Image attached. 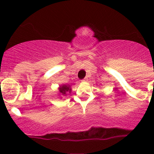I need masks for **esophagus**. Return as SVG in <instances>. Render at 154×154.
Listing matches in <instances>:
<instances>
[{"instance_id":"esophagus-1","label":"esophagus","mask_w":154,"mask_h":154,"mask_svg":"<svg viewBox=\"0 0 154 154\" xmlns=\"http://www.w3.org/2000/svg\"><path fill=\"white\" fill-rule=\"evenodd\" d=\"M87 80H88V77H85L84 79H83V81H84V82H86Z\"/></svg>"}]
</instances>
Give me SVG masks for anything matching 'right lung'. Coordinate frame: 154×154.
Returning a JSON list of instances; mask_svg holds the SVG:
<instances>
[{"label": "right lung", "mask_w": 154, "mask_h": 154, "mask_svg": "<svg viewBox=\"0 0 154 154\" xmlns=\"http://www.w3.org/2000/svg\"><path fill=\"white\" fill-rule=\"evenodd\" d=\"M71 88H70L69 86H65V85H63V86H60V91L63 94H66V92H71Z\"/></svg>", "instance_id": "obj_1"}]
</instances>
